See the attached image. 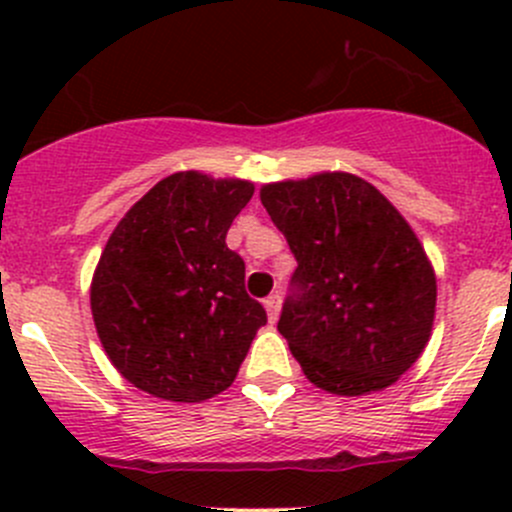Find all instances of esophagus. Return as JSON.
I'll use <instances>...</instances> for the list:
<instances>
[{
    "label": "esophagus",
    "mask_w": 512,
    "mask_h": 512,
    "mask_svg": "<svg viewBox=\"0 0 512 512\" xmlns=\"http://www.w3.org/2000/svg\"><path fill=\"white\" fill-rule=\"evenodd\" d=\"M280 307H282V299L280 294H270V297L265 299V309H267V317H270V322L275 324L277 317H280Z\"/></svg>",
    "instance_id": "1"
}]
</instances>
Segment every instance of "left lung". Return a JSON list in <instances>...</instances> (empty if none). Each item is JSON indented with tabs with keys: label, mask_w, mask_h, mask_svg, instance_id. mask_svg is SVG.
Returning <instances> with one entry per match:
<instances>
[{
	"label": "left lung",
	"mask_w": 512,
	"mask_h": 512,
	"mask_svg": "<svg viewBox=\"0 0 512 512\" xmlns=\"http://www.w3.org/2000/svg\"><path fill=\"white\" fill-rule=\"evenodd\" d=\"M297 260L280 329L304 376L339 396L394 384L431 337L436 275L399 210L352 173L262 185Z\"/></svg>",
	"instance_id": "8db88e82"
}]
</instances>
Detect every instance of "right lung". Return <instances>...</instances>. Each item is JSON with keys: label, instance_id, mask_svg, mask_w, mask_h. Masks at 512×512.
Here are the masks:
<instances>
[{"label": "right lung", "instance_id": "1", "mask_svg": "<svg viewBox=\"0 0 512 512\" xmlns=\"http://www.w3.org/2000/svg\"><path fill=\"white\" fill-rule=\"evenodd\" d=\"M252 183L198 170L153 185L108 237L91 312L111 364L136 389L195 404L235 381L267 314L225 245Z\"/></svg>", "mask_w": 512, "mask_h": 512}]
</instances>
